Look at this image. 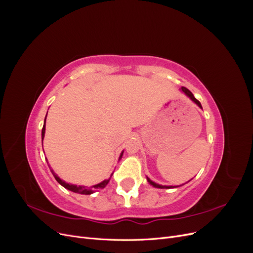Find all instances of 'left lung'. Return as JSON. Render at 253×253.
Segmentation results:
<instances>
[{
	"mask_svg": "<svg viewBox=\"0 0 253 253\" xmlns=\"http://www.w3.org/2000/svg\"><path fill=\"white\" fill-rule=\"evenodd\" d=\"M181 90H182V91H183V93H185V94H186V95H187L188 97H190V99H191V100H192L193 102H195V103H196V104H197L198 106H200V108H202V104H201V102L197 100V99H196V98H195V97L193 96V94H192V93H191V91H190V90H189V89H188L187 87H185V86H182V87H181ZM148 181H149V182L151 183V185H152V186H154V187H156V188H166V189H170V188H174V187H171V186H170V187H168V186H159V185H157V183H155V182H153V181H152V180H151L150 178H148Z\"/></svg>",
	"mask_w": 253,
	"mask_h": 253,
	"instance_id": "left-lung-1",
	"label": "left lung"
}]
</instances>
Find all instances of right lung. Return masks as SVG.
Listing matches in <instances>:
<instances>
[{
    "label": "right lung",
    "mask_w": 253,
    "mask_h": 253,
    "mask_svg": "<svg viewBox=\"0 0 253 253\" xmlns=\"http://www.w3.org/2000/svg\"><path fill=\"white\" fill-rule=\"evenodd\" d=\"M44 133H45V122H44V126H43V128H42V141H43V137H44ZM122 156V154L120 155V157ZM51 173H52V175L55 176V178H56V180L60 183V185H62L64 188H66L67 190H70V191H73V192H75V193H80V194H90V193H93V190H89V189H84L83 187H77V186H74V185H70V183H66L65 181H63V180H61L58 176L56 175V173L53 172L52 170H51ZM112 177V176H111ZM110 177V178H111ZM110 178L109 179H105V180H103L102 182H100V183H98V185H96V186H93V187H90V188H94V190H99V189H103L106 185H108V182L110 181Z\"/></svg>",
    "instance_id": "right-lung-1"
}]
</instances>
